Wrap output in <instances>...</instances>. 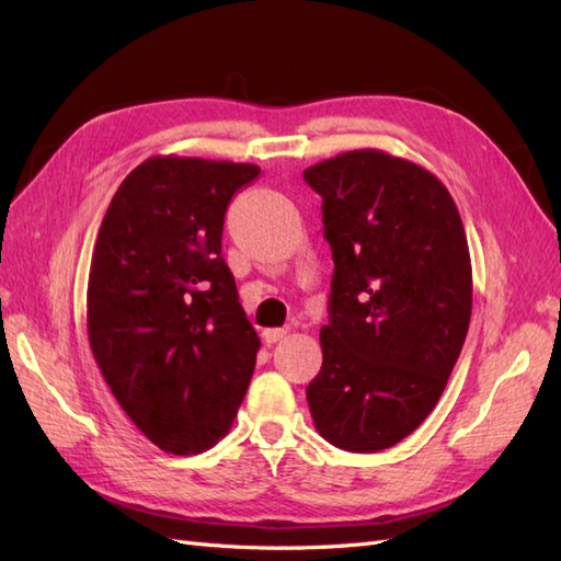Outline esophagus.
Here are the masks:
<instances>
[{"label": "esophagus", "instance_id": "obj_1", "mask_svg": "<svg viewBox=\"0 0 561 561\" xmlns=\"http://www.w3.org/2000/svg\"><path fill=\"white\" fill-rule=\"evenodd\" d=\"M287 335H289L287 328H267V330H262V340H265L267 344L279 342V340H284Z\"/></svg>", "mask_w": 561, "mask_h": 561}]
</instances>
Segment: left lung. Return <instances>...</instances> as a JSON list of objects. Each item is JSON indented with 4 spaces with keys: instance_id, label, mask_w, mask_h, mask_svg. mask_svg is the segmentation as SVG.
<instances>
[{
    "instance_id": "left-lung-1",
    "label": "left lung",
    "mask_w": 561,
    "mask_h": 561,
    "mask_svg": "<svg viewBox=\"0 0 561 561\" xmlns=\"http://www.w3.org/2000/svg\"><path fill=\"white\" fill-rule=\"evenodd\" d=\"M332 250L323 366L306 388L318 434L352 453L396 446L444 392L472 313L468 238L446 185L378 149L304 171Z\"/></svg>"
}]
</instances>
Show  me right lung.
<instances>
[{
	"label": "right lung",
	"instance_id": "obj_1",
	"mask_svg": "<svg viewBox=\"0 0 561 561\" xmlns=\"http://www.w3.org/2000/svg\"><path fill=\"white\" fill-rule=\"evenodd\" d=\"M253 163L151 157L111 199L93 248L87 323L93 359L129 420L165 453L226 436L257 332L221 257L224 214Z\"/></svg>",
	"mask_w": 561,
	"mask_h": 561
}]
</instances>
